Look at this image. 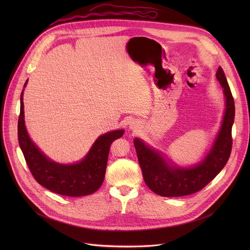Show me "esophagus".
<instances>
[{"label": "esophagus", "mask_w": 250, "mask_h": 250, "mask_svg": "<svg viewBox=\"0 0 250 250\" xmlns=\"http://www.w3.org/2000/svg\"><path fill=\"white\" fill-rule=\"evenodd\" d=\"M138 128H139V124L135 121L129 125V129H131L132 131H136V129H138Z\"/></svg>", "instance_id": "obj_1"}]
</instances>
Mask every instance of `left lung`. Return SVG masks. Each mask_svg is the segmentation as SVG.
Masks as SVG:
<instances>
[{"label": "left lung", "instance_id": "1", "mask_svg": "<svg viewBox=\"0 0 250 250\" xmlns=\"http://www.w3.org/2000/svg\"><path fill=\"white\" fill-rule=\"evenodd\" d=\"M216 77L224 88L226 109L221 128L205 158L190 167H181L167 160L164 154L146 145L137 137L133 145L146 184L162 197H181L202 190L227 164L232 146L231 127L234 121V101L223 68L220 66Z\"/></svg>", "mask_w": 250, "mask_h": 250}]
</instances>
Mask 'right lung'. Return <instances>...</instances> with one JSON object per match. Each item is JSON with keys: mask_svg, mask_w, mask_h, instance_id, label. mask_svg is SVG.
<instances>
[{"mask_svg": "<svg viewBox=\"0 0 250 250\" xmlns=\"http://www.w3.org/2000/svg\"><path fill=\"white\" fill-rule=\"evenodd\" d=\"M27 80L23 88L26 86ZM23 90L21 94V113L18 123L19 145L26 164L39 184L49 191L68 197H82L96 192L103 184L112 142L123 136L117 129L99 136L85 157L73 164H61L47 157L30 139L23 111Z\"/></svg>", "mask_w": 250, "mask_h": 250, "instance_id": "1", "label": "right lung"}]
</instances>
